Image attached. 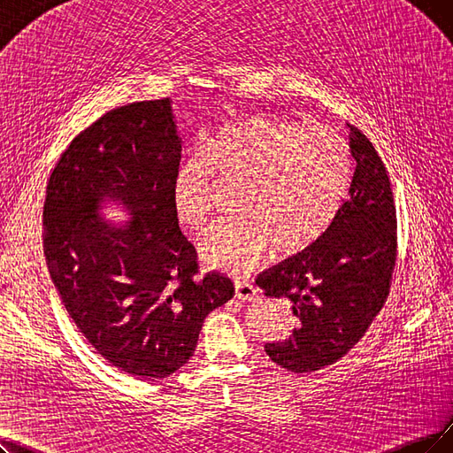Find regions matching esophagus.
Returning a JSON list of instances; mask_svg holds the SVG:
<instances>
[{"label": "esophagus", "mask_w": 453, "mask_h": 453, "mask_svg": "<svg viewBox=\"0 0 453 453\" xmlns=\"http://www.w3.org/2000/svg\"><path fill=\"white\" fill-rule=\"evenodd\" d=\"M236 297L242 301L260 299V289L249 280H236Z\"/></svg>", "instance_id": "esophagus-1"}]
</instances>
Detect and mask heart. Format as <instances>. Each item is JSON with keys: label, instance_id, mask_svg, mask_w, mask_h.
<instances>
[{"label": "heart", "instance_id": "1", "mask_svg": "<svg viewBox=\"0 0 453 453\" xmlns=\"http://www.w3.org/2000/svg\"><path fill=\"white\" fill-rule=\"evenodd\" d=\"M211 178L236 182V215L215 223L198 250L208 264L242 275L267 249L292 255L331 228L353 182V157L346 139L319 122L269 115L228 120L173 173L171 206L191 232L208 223Z\"/></svg>", "mask_w": 453, "mask_h": 453}]
</instances>
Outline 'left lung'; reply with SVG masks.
I'll list each match as a JSON object with an SVG mask.
<instances>
[{"label": "left lung", "mask_w": 453, "mask_h": 453, "mask_svg": "<svg viewBox=\"0 0 453 453\" xmlns=\"http://www.w3.org/2000/svg\"><path fill=\"white\" fill-rule=\"evenodd\" d=\"M348 128L357 167L336 221L257 279L267 297L288 303L299 319L288 340L265 343L269 358L296 373L331 366L353 349L390 292L397 252L390 178L370 139Z\"/></svg>", "instance_id": "left-lung-1"}]
</instances>
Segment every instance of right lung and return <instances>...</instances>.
Here are the masks:
<instances>
[{
  "label": "right lung",
  "instance_id": "1",
  "mask_svg": "<svg viewBox=\"0 0 453 453\" xmlns=\"http://www.w3.org/2000/svg\"><path fill=\"white\" fill-rule=\"evenodd\" d=\"M180 154L169 98L128 104L74 137L46 188L44 255L65 309L96 353L139 379L184 366L206 316L234 297L228 277L201 273L178 226ZM105 197L133 219L102 220Z\"/></svg>",
  "mask_w": 453,
  "mask_h": 453
}]
</instances>
